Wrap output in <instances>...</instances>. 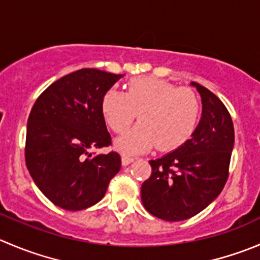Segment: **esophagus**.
I'll return each instance as SVG.
<instances>
[{
    "mask_svg": "<svg viewBox=\"0 0 260 260\" xmlns=\"http://www.w3.org/2000/svg\"><path fill=\"white\" fill-rule=\"evenodd\" d=\"M131 162H133V157H129V156H125V155L122 156V165L123 166L129 165Z\"/></svg>",
    "mask_w": 260,
    "mask_h": 260,
    "instance_id": "34e87169",
    "label": "esophagus"
}]
</instances>
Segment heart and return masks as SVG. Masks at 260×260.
Segmentation results:
<instances>
[{"label": "heart", "instance_id": "1", "mask_svg": "<svg viewBox=\"0 0 260 260\" xmlns=\"http://www.w3.org/2000/svg\"><path fill=\"white\" fill-rule=\"evenodd\" d=\"M100 108L117 133L125 132L138 114L141 122L115 140V148L128 155L146 152L156 143L162 151L180 147L194 135L201 118V102L193 90L150 76L132 79L125 92L109 89Z\"/></svg>", "mask_w": 260, "mask_h": 260}]
</instances>
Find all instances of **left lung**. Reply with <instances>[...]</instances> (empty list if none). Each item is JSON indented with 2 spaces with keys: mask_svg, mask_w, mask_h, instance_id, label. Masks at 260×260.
Listing matches in <instances>:
<instances>
[{
  "mask_svg": "<svg viewBox=\"0 0 260 260\" xmlns=\"http://www.w3.org/2000/svg\"><path fill=\"white\" fill-rule=\"evenodd\" d=\"M190 85L202 100L197 129L183 146L150 161L152 173L141 186L146 210L171 222L198 215L220 196L235 142L233 119L222 102L202 85Z\"/></svg>",
  "mask_w": 260,
  "mask_h": 260,
  "instance_id": "1",
  "label": "left lung"
}]
</instances>
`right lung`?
I'll use <instances>...</instances> for the list:
<instances>
[{"label": "right lung", "instance_id": "1", "mask_svg": "<svg viewBox=\"0 0 260 260\" xmlns=\"http://www.w3.org/2000/svg\"><path fill=\"white\" fill-rule=\"evenodd\" d=\"M120 77L79 70L53 82L30 112L27 170L39 190L63 210L81 211L102 201L110 179L120 170L117 152H90L110 145L100 105Z\"/></svg>", "mask_w": 260, "mask_h": 260}]
</instances>
